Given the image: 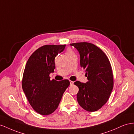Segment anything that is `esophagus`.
Here are the masks:
<instances>
[{"instance_id":"1","label":"esophagus","mask_w":134,"mask_h":134,"mask_svg":"<svg viewBox=\"0 0 134 134\" xmlns=\"http://www.w3.org/2000/svg\"><path fill=\"white\" fill-rule=\"evenodd\" d=\"M74 81H70V85H71V86H72V85H73V84H74Z\"/></svg>"}]
</instances>
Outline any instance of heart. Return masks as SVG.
<instances>
[{
	"label": "heart",
	"mask_w": 134,
	"mask_h": 134,
	"mask_svg": "<svg viewBox=\"0 0 134 134\" xmlns=\"http://www.w3.org/2000/svg\"><path fill=\"white\" fill-rule=\"evenodd\" d=\"M72 53V51H71V50H68V51H67V53Z\"/></svg>",
	"instance_id": "1"
}]
</instances>
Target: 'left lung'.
Segmentation results:
<instances>
[{
    "label": "left lung",
    "mask_w": 134,
    "mask_h": 134,
    "mask_svg": "<svg viewBox=\"0 0 134 134\" xmlns=\"http://www.w3.org/2000/svg\"><path fill=\"white\" fill-rule=\"evenodd\" d=\"M80 55V66L86 72L88 81L74 82L79 90V105L88 112H95L104 105L113 87V75L107 56L93 44L86 42L70 44Z\"/></svg>",
    "instance_id": "obj_1"
}]
</instances>
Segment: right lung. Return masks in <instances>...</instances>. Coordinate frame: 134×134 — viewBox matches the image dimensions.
<instances>
[{
    "instance_id": "right-lung-1",
    "label": "right lung",
    "mask_w": 134,
    "mask_h": 134,
    "mask_svg": "<svg viewBox=\"0 0 134 134\" xmlns=\"http://www.w3.org/2000/svg\"><path fill=\"white\" fill-rule=\"evenodd\" d=\"M66 45H45L38 48L26 63L22 87L34 110L47 116L58 108L69 80H51V73L55 68V58L64 51Z\"/></svg>"
}]
</instances>
